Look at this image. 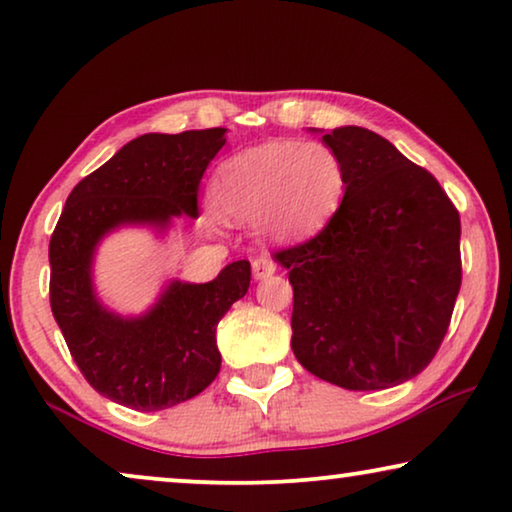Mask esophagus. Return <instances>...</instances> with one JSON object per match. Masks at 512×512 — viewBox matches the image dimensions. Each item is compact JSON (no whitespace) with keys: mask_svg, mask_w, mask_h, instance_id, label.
<instances>
[{"mask_svg":"<svg viewBox=\"0 0 512 512\" xmlns=\"http://www.w3.org/2000/svg\"><path fill=\"white\" fill-rule=\"evenodd\" d=\"M271 273H276V262H273L269 255H259L253 259V276L257 280L269 278Z\"/></svg>","mask_w":512,"mask_h":512,"instance_id":"34e87169","label":"esophagus"}]
</instances>
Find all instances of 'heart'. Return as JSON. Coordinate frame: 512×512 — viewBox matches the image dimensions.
Masks as SVG:
<instances>
[{
	"instance_id": "obj_1",
	"label": "heart",
	"mask_w": 512,
	"mask_h": 512,
	"mask_svg": "<svg viewBox=\"0 0 512 512\" xmlns=\"http://www.w3.org/2000/svg\"><path fill=\"white\" fill-rule=\"evenodd\" d=\"M345 194V167L322 141H269L229 157L211 183L227 218H257L264 234L304 241L320 234Z\"/></svg>"
}]
</instances>
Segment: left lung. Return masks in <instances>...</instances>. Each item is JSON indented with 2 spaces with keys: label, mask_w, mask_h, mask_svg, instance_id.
<instances>
[{
  "label": "left lung",
  "mask_w": 512,
  "mask_h": 512,
  "mask_svg": "<svg viewBox=\"0 0 512 512\" xmlns=\"http://www.w3.org/2000/svg\"><path fill=\"white\" fill-rule=\"evenodd\" d=\"M343 160L334 220L276 250L294 290L292 350L345 390L415 378L441 348L462 285L459 211L427 169L364 127L322 136Z\"/></svg>",
  "instance_id": "left-lung-1"
}]
</instances>
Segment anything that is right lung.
Instances as JSON below:
<instances>
[{
	"label": "right lung",
	"instance_id": "obj_1",
	"mask_svg": "<svg viewBox=\"0 0 512 512\" xmlns=\"http://www.w3.org/2000/svg\"><path fill=\"white\" fill-rule=\"evenodd\" d=\"M227 129L143 134L85 176L50 236V311L85 380L120 406L164 410L197 397L220 371L215 329L250 287V262L227 264L211 283L174 280L141 318H120L92 290V255L129 222L167 227L199 215L201 176Z\"/></svg>",
	"mask_w": 512,
	"mask_h": 512
}]
</instances>
